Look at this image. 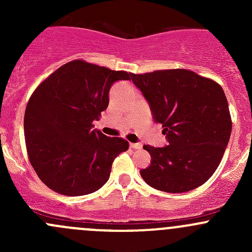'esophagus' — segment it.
<instances>
[{
    "label": "esophagus",
    "instance_id": "34e87169",
    "mask_svg": "<svg viewBox=\"0 0 252 252\" xmlns=\"http://www.w3.org/2000/svg\"><path fill=\"white\" fill-rule=\"evenodd\" d=\"M130 147H131V149H134V150H138V149H141L142 145L139 144V142H138V144H135V142H131Z\"/></svg>",
    "mask_w": 252,
    "mask_h": 252
}]
</instances>
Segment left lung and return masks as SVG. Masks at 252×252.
Here are the masks:
<instances>
[{"mask_svg": "<svg viewBox=\"0 0 252 252\" xmlns=\"http://www.w3.org/2000/svg\"><path fill=\"white\" fill-rule=\"evenodd\" d=\"M131 80L149 101L169 144L145 145L151 164L140 172L141 178L164 192L196 189L220 166L232 133L222 86L183 68L133 74Z\"/></svg>", "mask_w": 252, "mask_h": 252, "instance_id": "8db88e82", "label": "left lung"}]
</instances>
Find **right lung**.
<instances>
[{
	"label": "right lung",
	"instance_id": "right-lung-1",
	"mask_svg": "<svg viewBox=\"0 0 252 252\" xmlns=\"http://www.w3.org/2000/svg\"><path fill=\"white\" fill-rule=\"evenodd\" d=\"M133 73L74 60L37 85L28 101L24 136L28 157L46 187L81 196L106 184L112 163L129 142L93 129L108 106L111 85Z\"/></svg>",
	"mask_w": 252,
	"mask_h": 252
}]
</instances>
